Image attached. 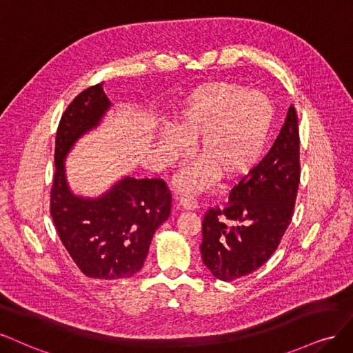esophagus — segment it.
<instances>
[{
    "label": "esophagus",
    "instance_id": "1",
    "mask_svg": "<svg viewBox=\"0 0 353 353\" xmlns=\"http://www.w3.org/2000/svg\"><path fill=\"white\" fill-rule=\"evenodd\" d=\"M179 205L181 208H185V210H196L198 205H199V202H198V199H195L193 196H183L179 201Z\"/></svg>",
    "mask_w": 353,
    "mask_h": 353
}]
</instances>
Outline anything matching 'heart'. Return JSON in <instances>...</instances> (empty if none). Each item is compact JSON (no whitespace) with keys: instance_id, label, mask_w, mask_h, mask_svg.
<instances>
[{"instance_id":"b5f03b06","label":"heart","mask_w":353,"mask_h":353,"mask_svg":"<svg viewBox=\"0 0 353 353\" xmlns=\"http://www.w3.org/2000/svg\"><path fill=\"white\" fill-rule=\"evenodd\" d=\"M274 121L270 98L233 82L196 86L181 102L174 128L163 129V139L174 158L196 142L201 163L179 179L183 192H196L220 176L232 181L248 174L263 155Z\"/></svg>"}]
</instances>
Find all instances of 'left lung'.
Here are the masks:
<instances>
[{"instance_id":"8db88e82","label":"left lung","mask_w":353,"mask_h":353,"mask_svg":"<svg viewBox=\"0 0 353 353\" xmlns=\"http://www.w3.org/2000/svg\"><path fill=\"white\" fill-rule=\"evenodd\" d=\"M299 120L290 107L279 138L237 185L223 208L202 220V263L214 277L232 281L263 267L276 252L293 217L301 181Z\"/></svg>"}]
</instances>
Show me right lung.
<instances>
[{"label": "right lung", "mask_w": 353, "mask_h": 353, "mask_svg": "<svg viewBox=\"0 0 353 353\" xmlns=\"http://www.w3.org/2000/svg\"><path fill=\"white\" fill-rule=\"evenodd\" d=\"M102 85L83 89L63 112L55 134L50 211L64 248L85 276L129 279L142 268L155 230L172 214V192L163 179L130 177L98 199L70 192L64 158L111 105Z\"/></svg>", "instance_id": "add662e5"}]
</instances>
